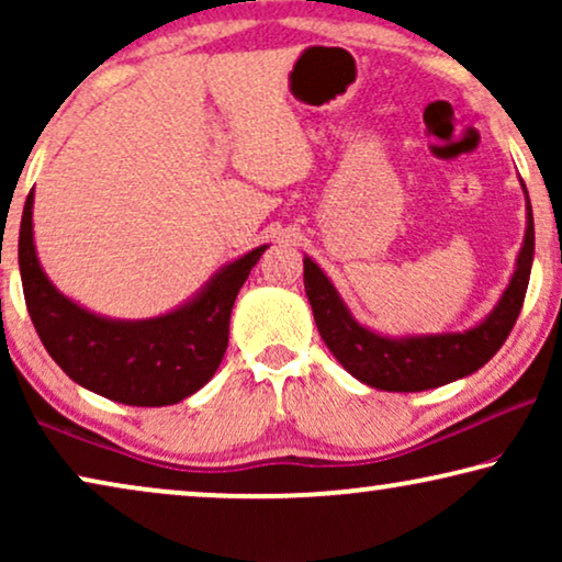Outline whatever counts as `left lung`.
<instances>
[{"instance_id": "1", "label": "left lung", "mask_w": 562, "mask_h": 562, "mask_svg": "<svg viewBox=\"0 0 562 562\" xmlns=\"http://www.w3.org/2000/svg\"><path fill=\"white\" fill-rule=\"evenodd\" d=\"M532 258L535 220L527 196V235L509 289L504 291L502 302L479 327L452 335H419L391 340V337L371 333L350 317L348 306L337 296L333 283L310 258H304V289L322 340L340 360L345 371L373 389L425 391L471 375L496 356L519 317L521 304H525Z\"/></svg>"}]
</instances>
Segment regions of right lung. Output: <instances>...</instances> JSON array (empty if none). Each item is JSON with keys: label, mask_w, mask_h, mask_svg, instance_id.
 Wrapping results in <instances>:
<instances>
[{"label": "right lung", "mask_w": 562, "mask_h": 562, "mask_svg": "<svg viewBox=\"0 0 562 562\" xmlns=\"http://www.w3.org/2000/svg\"><path fill=\"white\" fill-rule=\"evenodd\" d=\"M263 250L222 268L194 302L143 322L97 317L45 279L33 245V191L22 210L18 258L30 319L68 379L120 404L166 406L202 389L220 368L237 291Z\"/></svg>", "instance_id": "add662e5"}]
</instances>
